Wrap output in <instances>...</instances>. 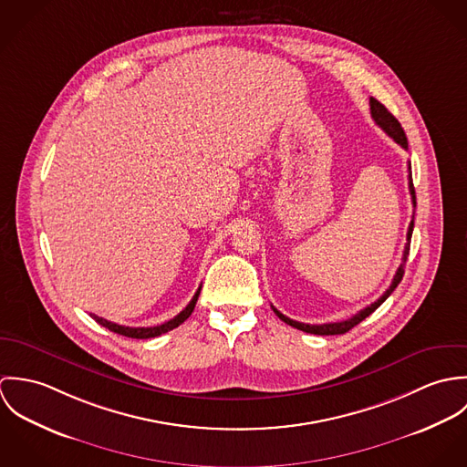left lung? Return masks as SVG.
Wrapping results in <instances>:
<instances>
[{
	"label": "left lung",
	"instance_id": "obj_1",
	"mask_svg": "<svg viewBox=\"0 0 467 467\" xmlns=\"http://www.w3.org/2000/svg\"><path fill=\"white\" fill-rule=\"evenodd\" d=\"M370 115H372V119H374V122L385 131V133L389 134L390 138H394V141L396 143H400L402 149H408V140H406V134L402 131V128H400V122H398V119L379 102V100H376L374 97H370ZM408 189H410V196H411V202H413V206H415V189H413V182H411V165H408ZM411 232H413V219H411V223H410V226H408V234H406V246H404V252H402V263H400V269L396 271V275H394V280H392V284H390V287L374 302V304H370V306H367L365 309H361L359 313H356L352 318H348V320H343V322H333V324H320V326H311V324H302V322H296V320H291V318H287L285 315H282L278 309H275L273 307V311H275V315L282 320V322H285L287 326H291V327H295V329H300V331H304V333H311V334H320V336H329V334H345L348 333L354 326H358L359 322H363L368 315H372L392 293H394V289L400 285V280H402V275H404V265H406V261H408V254H410V241H411Z\"/></svg>",
	"mask_w": 467,
	"mask_h": 467
}]
</instances>
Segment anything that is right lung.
Wrapping results in <instances>:
<instances>
[{"mask_svg":"<svg viewBox=\"0 0 467 467\" xmlns=\"http://www.w3.org/2000/svg\"><path fill=\"white\" fill-rule=\"evenodd\" d=\"M201 285L196 291V295L192 296V300L189 302V306L178 315L174 317L172 320L161 324V326H154V327H126V326H119V324H113V322H108L106 318H100L97 315H91V318L100 324L102 327L109 329L111 333L122 334V336H128V337H136V339H147V337H154V336H160V334L169 333L172 329H176L178 326H182L194 311L196 307V302H198V296H200Z\"/></svg>","mask_w":467,"mask_h":467,"instance_id":"1","label":"right lung"}]
</instances>
